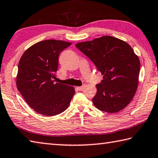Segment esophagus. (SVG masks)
<instances>
[{
	"label": "esophagus",
	"mask_w": 158,
	"mask_h": 158,
	"mask_svg": "<svg viewBox=\"0 0 158 158\" xmlns=\"http://www.w3.org/2000/svg\"><path fill=\"white\" fill-rule=\"evenodd\" d=\"M84 85H81V86H78V87H76V90H79V91H81L83 90V88H84Z\"/></svg>",
	"instance_id": "34e87169"
}]
</instances>
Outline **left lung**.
<instances>
[{
	"label": "left lung",
	"mask_w": 158,
	"mask_h": 158,
	"mask_svg": "<svg viewBox=\"0 0 158 158\" xmlns=\"http://www.w3.org/2000/svg\"><path fill=\"white\" fill-rule=\"evenodd\" d=\"M76 47L104 74V79L96 85L94 106L108 113L124 109L133 99L138 85L140 62L133 48L110 36L78 43Z\"/></svg>",
	"instance_id": "1"
}]
</instances>
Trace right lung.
I'll use <instances>...</instances> for the list:
<instances>
[{
	"label": "right lung",
	"instance_id": "add662e5",
	"mask_svg": "<svg viewBox=\"0 0 158 158\" xmlns=\"http://www.w3.org/2000/svg\"><path fill=\"white\" fill-rule=\"evenodd\" d=\"M72 44L58 40L36 43L23 54L19 63L16 86L25 102L39 114L54 116L69 106L74 88L55 83L59 55Z\"/></svg>",
	"mask_w": 158,
	"mask_h": 158
}]
</instances>
